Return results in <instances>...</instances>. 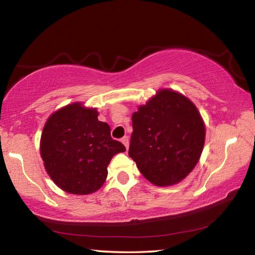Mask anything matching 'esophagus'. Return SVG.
<instances>
[{"label":"esophagus","instance_id":"1","mask_svg":"<svg viewBox=\"0 0 255 255\" xmlns=\"http://www.w3.org/2000/svg\"><path fill=\"white\" fill-rule=\"evenodd\" d=\"M122 141H123V144L126 146V148L128 149V146H129V138H128V136H125V137H123L122 138Z\"/></svg>","mask_w":255,"mask_h":255}]
</instances>
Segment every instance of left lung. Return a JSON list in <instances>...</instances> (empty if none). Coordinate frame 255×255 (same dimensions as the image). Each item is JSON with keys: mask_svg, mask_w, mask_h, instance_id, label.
Listing matches in <instances>:
<instances>
[{"mask_svg": "<svg viewBox=\"0 0 255 255\" xmlns=\"http://www.w3.org/2000/svg\"><path fill=\"white\" fill-rule=\"evenodd\" d=\"M129 156L158 187L183 180L204 148L205 125L196 106L182 94L161 90L131 116Z\"/></svg>", "mask_w": 255, "mask_h": 255, "instance_id": "left-lung-1", "label": "left lung"}]
</instances>
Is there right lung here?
<instances>
[{"label":"right lung","mask_w":255,"mask_h":255,"mask_svg":"<svg viewBox=\"0 0 255 255\" xmlns=\"http://www.w3.org/2000/svg\"><path fill=\"white\" fill-rule=\"evenodd\" d=\"M126 147L110 135L107 123L98 120L97 109L73 103L47 120L40 140L45 169L60 189L88 195L102 187L107 166Z\"/></svg>","instance_id":"add662e5"}]
</instances>
